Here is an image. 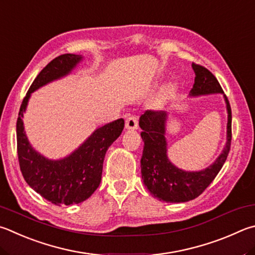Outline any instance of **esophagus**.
Instances as JSON below:
<instances>
[{
  "instance_id": "esophagus-1",
  "label": "esophagus",
  "mask_w": 255,
  "mask_h": 255,
  "mask_svg": "<svg viewBox=\"0 0 255 255\" xmlns=\"http://www.w3.org/2000/svg\"><path fill=\"white\" fill-rule=\"evenodd\" d=\"M138 127V120L135 115L129 116L126 120V128L127 129H137Z\"/></svg>"
}]
</instances>
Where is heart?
<instances>
[{"instance_id": "1", "label": "heart", "mask_w": 255, "mask_h": 255, "mask_svg": "<svg viewBox=\"0 0 255 255\" xmlns=\"http://www.w3.org/2000/svg\"><path fill=\"white\" fill-rule=\"evenodd\" d=\"M176 88L177 87H176L175 83H170V85H168L167 87H165L163 94H161V96H160V100L163 101L165 99L169 98V97H172L174 95V92L176 91Z\"/></svg>"}]
</instances>
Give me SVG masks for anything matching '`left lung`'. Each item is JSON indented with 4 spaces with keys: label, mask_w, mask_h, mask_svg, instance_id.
<instances>
[{
    "label": "left lung",
    "mask_w": 255,
    "mask_h": 255,
    "mask_svg": "<svg viewBox=\"0 0 255 255\" xmlns=\"http://www.w3.org/2000/svg\"><path fill=\"white\" fill-rule=\"evenodd\" d=\"M192 67L195 72V81L189 95L195 97L223 94L219 81L210 70L194 62ZM224 98L228 109V141L223 152L214 163L200 172H185L169 161L165 138L167 114L147 110L141 115L139 119V126L142 129L140 136L143 141L140 159L141 178L152 196L167 203L188 202L200 196L214 180L228 158L232 140V112L226 96Z\"/></svg>",
    "instance_id": "left-lung-1"
}]
</instances>
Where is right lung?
<instances>
[{
  "mask_svg": "<svg viewBox=\"0 0 255 255\" xmlns=\"http://www.w3.org/2000/svg\"><path fill=\"white\" fill-rule=\"evenodd\" d=\"M81 59V55L66 53L48 63L27 90L16 122L17 157L23 177L31 188L55 205L79 204L94 194L101 180L106 151L120 136L125 126L123 118L105 125L71 155L59 160L45 158L30 145L22 118L31 94L67 76Z\"/></svg>",
  "mask_w": 255,
  "mask_h": 255,
  "instance_id": "right-lung-1",
  "label": "right lung"
}]
</instances>
